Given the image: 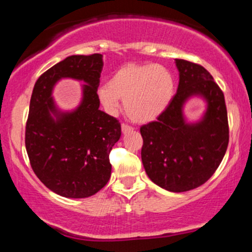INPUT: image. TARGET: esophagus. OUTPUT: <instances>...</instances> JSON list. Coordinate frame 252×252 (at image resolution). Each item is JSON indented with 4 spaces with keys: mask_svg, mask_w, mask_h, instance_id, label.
I'll use <instances>...</instances> for the list:
<instances>
[{
    "mask_svg": "<svg viewBox=\"0 0 252 252\" xmlns=\"http://www.w3.org/2000/svg\"><path fill=\"white\" fill-rule=\"evenodd\" d=\"M134 130L131 126H129V124H126V123H122V131L123 134H126V132H130Z\"/></svg>",
    "mask_w": 252,
    "mask_h": 252,
    "instance_id": "1",
    "label": "esophagus"
}]
</instances>
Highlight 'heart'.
<instances>
[{"label":"heart","mask_w":252,"mask_h":252,"mask_svg":"<svg viewBox=\"0 0 252 252\" xmlns=\"http://www.w3.org/2000/svg\"><path fill=\"white\" fill-rule=\"evenodd\" d=\"M174 78L160 65H126L112 74L109 83L97 90L100 105L108 114H116L121 99L124 110L135 122L158 118L174 96Z\"/></svg>","instance_id":"b5f03b06"}]
</instances>
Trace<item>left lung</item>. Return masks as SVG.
Returning <instances> with one entry per match:
<instances>
[{"mask_svg":"<svg viewBox=\"0 0 252 252\" xmlns=\"http://www.w3.org/2000/svg\"><path fill=\"white\" fill-rule=\"evenodd\" d=\"M179 86L158 120L141 126V158L149 179L169 192H187L215 174L228 144V122L224 94L206 68L175 59ZM192 95L208 102L198 124H186L182 106Z\"/></svg>","mask_w":252,"mask_h":252,"instance_id":"obj_1","label":"left lung"}]
</instances>
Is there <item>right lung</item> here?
<instances>
[{
  "instance_id": "obj_1",
  "label": "right lung",
  "mask_w": 252,
  "mask_h": 252,
  "mask_svg": "<svg viewBox=\"0 0 252 252\" xmlns=\"http://www.w3.org/2000/svg\"><path fill=\"white\" fill-rule=\"evenodd\" d=\"M102 68V54L67 57L43 72L31 97L25 135L31 166L47 189L65 198L96 194L111 175L109 154L121 137V123L99 110ZM62 77L87 83L72 113H60L50 97Z\"/></svg>"
}]
</instances>
